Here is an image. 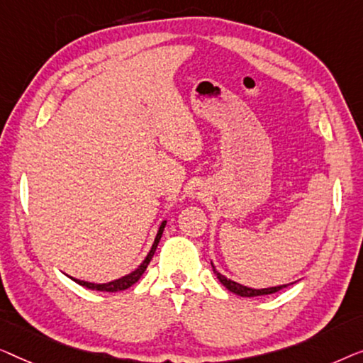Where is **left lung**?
I'll use <instances>...</instances> for the list:
<instances>
[{
	"label": "left lung",
	"instance_id": "1",
	"mask_svg": "<svg viewBox=\"0 0 363 363\" xmlns=\"http://www.w3.org/2000/svg\"><path fill=\"white\" fill-rule=\"evenodd\" d=\"M213 273L217 274L218 281H220L223 286L228 291H232L233 294H238V296H245V298H253V296H264V294H273V293H278V291H281L283 288H288L289 284H283V286H274V288H264V289H253V288H247V286L243 284H238L232 281V279H227L223 274H220L217 272L216 268H213Z\"/></svg>",
	"mask_w": 363,
	"mask_h": 363
}]
</instances>
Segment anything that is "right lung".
<instances>
[{"label": "right lung", "mask_w": 363, "mask_h": 363, "mask_svg": "<svg viewBox=\"0 0 363 363\" xmlns=\"http://www.w3.org/2000/svg\"><path fill=\"white\" fill-rule=\"evenodd\" d=\"M164 227H166V222H162L161 223V227H160V230H157V235H156V238H155V243H152V247H151V250H150V253H147V257L145 258V262H143L140 267H138L135 272H131L130 274H126V277H123V278H120V279H115V281H110V283H105V284H95V283H86V281H80V279H75V278H72L75 283H79L80 286H84V288H89V289H96V291H106V293H116V291H123V289H128L130 286H133L135 284L138 279L141 278V274L146 272V268H147V264H150V262H151V258H152V255H155V252H156V248H157V243H160V240H161V235H162V230H164Z\"/></svg>", "instance_id": "right-lung-1"}]
</instances>
